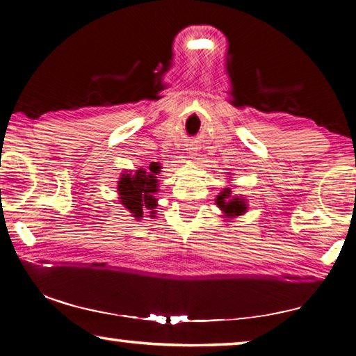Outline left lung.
Wrapping results in <instances>:
<instances>
[{
  "mask_svg": "<svg viewBox=\"0 0 356 356\" xmlns=\"http://www.w3.org/2000/svg\"><path fill=\"white\" fill-rule=\"evenodd\" d=\"M216 204L227 218H234V216L243 215L246 212V201L243 197H232L229 188H225L216 196Z\"/></svg>",
  "mask_w": 356,
  "mask_h": 356,
  "instance_id": "8db88e82",
  "label": "left lung"
}]
</instances>
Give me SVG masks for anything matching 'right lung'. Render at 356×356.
I'll use <instances>...</instances> for the list:
<instances>
[{
  "instance_id": "add662e5",
  "label": "right lung",
  "mask_w": 356,
  "mask_h": 356,
  "mask_svg": "<svg viewBox=\"0 0 356 356\" xmlns=\"http://www.w3.org/2000/svg\"><path fill=\"white\" fill-rule=\"evenodd\" d=\"M160 163H150L147 170H136L135 174H122L118 182V193L120 204L135 216L141 220L144 212L155 216L156 200L155 193L159 191L156 174L160 172Z\"/></svg>"
}]
</instances>
